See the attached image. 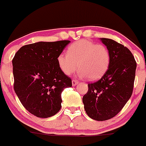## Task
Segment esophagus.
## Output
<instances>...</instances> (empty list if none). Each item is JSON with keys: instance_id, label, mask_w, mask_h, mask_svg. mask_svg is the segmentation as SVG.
<instances>
[{"instance_id": "1", "label": "esophagus", "mask_w": 146, "mask_h": 146, "mask_svg": "<svg viewBox=\"0 0 146 146\" xmlns=\"http://www.w3.org/2000/svg\"><path fill=\"white\" fill-rule=\"evenodd\" d=\"M72 83L73 86H75L77 85V84H79V82H78V81H76V80H72Z\"/></svg>"}]
</instances>
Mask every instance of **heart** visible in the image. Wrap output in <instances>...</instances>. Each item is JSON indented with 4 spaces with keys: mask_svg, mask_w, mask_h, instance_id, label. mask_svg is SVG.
Returning <instances> with one entry per match:
<instances>
[{
    "mask_svg": "<svg viewBox=\"0 0 146 146\" xmlns=\"http://www.w3.org/2000/svg\"><path fill=\"white\" fill-rule=\"evenodd\" d=\"M67 53L57 58L59 68L64 74L70 75L79 66L78 76L89 81L100 79L108 71L110 64V53L105 46L96 44L87 39L79 40L70 45Z\"/></svg>",
    "mask_w": 146,
    "mask_h": 146,
    "instance_id": "1",
    "label": "heart"
}]
</instances>
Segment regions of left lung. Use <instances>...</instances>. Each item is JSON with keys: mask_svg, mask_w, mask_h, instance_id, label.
Masks as SVG:
<instances>
[{"mask_svg": "<svg viewBox=\"0 0 146 146\" xmlns=\"http://www.w3.org/2000/svg\"><path fill=\"white\" fill-rule=\"evenodd\" d=\"M110 53V64L100 79L88 84L83 103L89 117L105 121L116 116L131 96L136 62L131 51L110 38H100Z\"/></svg>", "mask_w": 146, "mask_h": 146, "instance_id": "obj_1", "label": "left lung"}]
</instances>
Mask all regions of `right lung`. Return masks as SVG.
<instances>
[{
	"instance_id": "obj_1",
	"label": "right lung",
	"mask_w": 146,
	"mask_h": 146,
	"mask_svg": "<svg viewBox=\"0 0 146 146\" xmlns=\"http://www.w3.org/2000/svg\"><path fill=\"white\" fill-rule=\"evenodd\" d=\"M70 40L37 42L22 46L13 59L14 90L22 106L30 113L48 118L58 113L64 88L72 80L57 62Z\"/></svg>"
}]
</instances>
